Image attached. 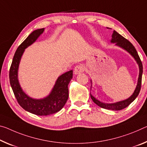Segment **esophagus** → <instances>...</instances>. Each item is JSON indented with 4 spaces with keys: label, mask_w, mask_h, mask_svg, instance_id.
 I'll return each instance as SVG.
<instances>
[{
    "label": "esophagus",
    "mask_w": 147,
    "mask_h": 147,
    "mask_svg": "<svg viewBox=\"0 0 147 147\" xmlns=\"http://www.w3.org/2000/svg\"><path fill=\"white\" fill-rule=\"evenodd\" d=\"M84 71V67L83 65H76V66L74 67V73L75 74H78L80 73H82Z\"/></svg>",
    "instance_id": "34e87169"
}]
</instances>
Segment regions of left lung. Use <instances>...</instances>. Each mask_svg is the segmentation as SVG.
<instances>
[{
	"label": "left lung",
	"instance_id": "1",
	"mask_svg": "<svg viewBox=\"0 0 147 147\" xmlns=\"http://www.w3.org/2000/svg\"><path fill=\"white\" fill-rule=\"evenodd\" d=\"M107 29H111V28H108ZM111 42L115 44L116 46H118L121 48L124 49V50L126 51L129 53L131 56L134 58L136 60L137 65L139 66V77L138 80H137V84L136 86V89H135L133 94L128 97L127 99L122 100V101L116 102V103H103V102L100 101L99 100L95 98V97L91 94L90 92V97L92 98V101L94 103L98 105L99 107H101V108L108 109V110H112V111H120L122 109L127 107L130 103H131L136 97L138 96V95L140 92L141 90V80H142V74H143V65H142V62L140 59L138 53L136 50V49L133 46V44L130 42L129 40L125 39L124 37H123L122 35H120L119 33L114 30L113 33L112 34V38L111 40ZM92 84V80H91V84ZM91 90H92V85H91Z\"/></svg>",
	"mask_w": 147,
	"mask_h": 147
}]
</instances>
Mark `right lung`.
<instances>
[{
	"mask_svg": "<svg viewBox=\"0 0 147 147\" xmlns=\"http://www.w3.org/2000/svg\"><path fill=\"white\" fill-rule=\"evenodd\" d=\"M44 31V28L32 31L20 44L13 56L9 74L11 87L18 103L26 111L38 116L50 115L61 110L68 99V85L73 78V70L61 74L55 81L49 95L42 99L32 98L21 87L18 80L21 59L25 49L33 44Z\"/></svg>",
	"mask_w": 147,
	"mask_h": 147,
	"instance_id": "1",
	"label": "right lung"
}]
</instances>
